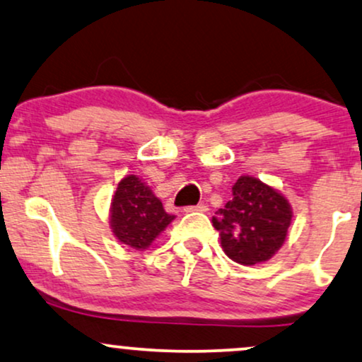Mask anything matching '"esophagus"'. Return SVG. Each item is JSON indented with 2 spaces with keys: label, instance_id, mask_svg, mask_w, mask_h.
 <instances>
[{
  "label": "esophagus",
  "instance_id": "obj_1",
  "mask_svg": "<svg viewBox=\"0 0 362 362\" xmlns=\"http://www.w3.org/2000/svg\"><path fill=\"white\" fill-rule=\"evenodd\" d=\"M208 206L206 204H196V206H188L185 208V213H206L208 211Z\"/></svg>",
  "mask_w": 362,
  "mask_h": 362
}]
</instances>
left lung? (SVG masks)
I'll use <instances>...</instances> for the list:
<instances>
[{
	"instance_id": "1",
	"label": "left lung",
	"mask_w": 362,
	"mask_h": 362,
	"mask_svg": "<svg viewBox=\"0 0 362 362\" xmlns=\"http://www.w3.org/2000/svg\"><path fill=\"white\" fill-rule=\"evenodd\" d=\"M231 191L233 198L211 220L223 252L240 265L269 262L287 240L293 216L288 199L248 174L240 176Z\"/></svg>"
}]
</instances>
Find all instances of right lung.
I'll use <instances>...</instances> for the list:
<instances>
[{
  "instance_id": "right-lung-1",
  "label": "right lung",
  "mask_w": 362,
  "mask_h": 362,
  "mask_svg": "<svg viewBox=\"0 0 362 362\" xmlns=\"http://www.w3.org/2000/svg\"><path fill=\"white\" fill-rule=\"evenodd\" d=\"M174 220L151 186L136 174L119 181L109 208L110 231L120 243L144 252Z\"/></svg>"
}]
</instances>
